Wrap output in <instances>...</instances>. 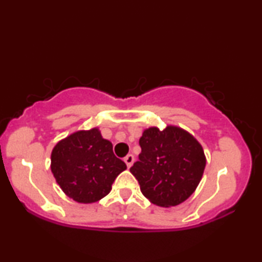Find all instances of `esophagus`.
Listing matches in <instances>:
<instances>
[{
    "label": "esophagus",
    "mask_w": 262,
    "mask_h": 262,
    "mask_svg": "<svg viewBox=\"0 0 262 262\" xmlns=\"http://www.w3.org/2000/svg\"><path fill=\"white\" fill-rule=\"evenodd\" d=\"M123 161H125V163H126V165H127V167L129 168L132 165H133V163H134V156H133L132 154H129V155H127V156L123 158Z\"/></svg>",
    "instance_id": "34e87169"
}]
</instances>
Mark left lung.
I'll use <instances>...</instances> for the list:
<instances>
[{"label": "left lung", "mask_w": 262, "mask_h": 262, "mask_svg": "<svg viewBox=\"0 0 262 262\" xmlns=\"http://www.w3.org/2000/svg\"><path fill=\"white\" fill-rule=\"evenodd\" d=\"M139 161L130 167L142 194L154 205L178 206L200 184L206 167L202 145L177 126L145 129L140 139Z\"/></svg>", "instance_id": "8db88e82"}]
</instances>
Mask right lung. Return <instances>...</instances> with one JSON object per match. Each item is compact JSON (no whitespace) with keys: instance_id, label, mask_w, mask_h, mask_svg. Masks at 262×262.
I'll use <instances>...</instances> for the list:
<instances>
[{"instance_id":"right-lung-1","label":"right lung","mask_w":262,"mask_h":262,"mask_svg":"<svg viewBox=\"0 0 262 262\" xmlns=\"http://www.w3.org/2000/svg\"><path fill=\"white\" fill-rule=\"evenodd\" d=\"M126 168L98 128L73 133L57 142L51 155L56 183L67 196L79 203H94L106 196L115 178Z\"/></svg>"}]
</instances>
